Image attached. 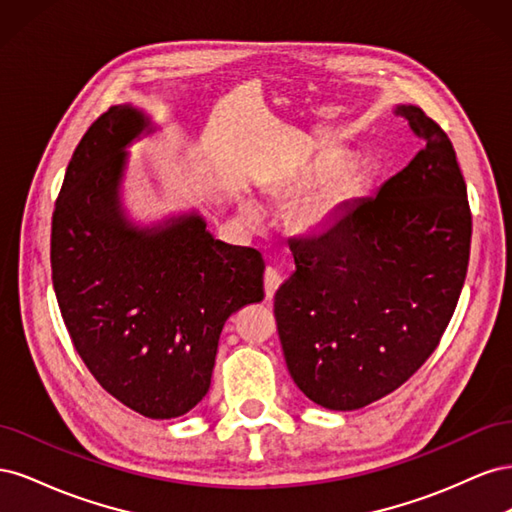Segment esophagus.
I'll return each instance as SVG.
<instances>
[{"label":"esophagus","mask_w":512,"mask_h":512,"mask_svg":"<svg viewBox=\"0 0 512 512\" xmlns=\"http://www.w3.org/2000/svg\"><path fill=\"white\" fill-rule=\"evenodd\" d=\"M280 284H282L280 271L273 269V267H267V271H265V294H267V299H273V294H275L277 288H280Z\"/></svg>","instance_id":"obj_1"}]
</instances>
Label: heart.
<instances>
[{"instance_id": "b5f03b06", "label": "heart", "mask_w": 512, "mask_h": 512, "mask_svg": "<svg viewBox=\"0 0 512 512\" xmlns=\"http://www.w3.org/2000/svg\"><path fill=\"white\" fill-rule=\"evenodd\" d=\"M327 170H329L327 164H318L314 170H307V173L299 179V183L307 185L314 177H320L327 173ZM350 196H352V181H348V179L337 181V183L329 185V188H324L320 194L307 198L305 203L297 211H294V224H297V228H301V230H312V228H320L324 224H329L337 215V211L348 203ZM243 213L250 222L258 220V209L252 203L243 205Z\"/></svg>"}]
</instances>
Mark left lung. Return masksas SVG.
<instances>
[{
  "label": "left lung",
  "mask_w": 512,
  "mask_h": 512,
  "mask_svg": "<svg viewBox=\"0 0 512 512\" xmlns=\"http://www.w3.org/2000/svg\"><path fill=\"white\" fill-rule=\"evenodd\" d=\"M395 113L421 151L318 237L290 239L297 271L275 292L290 376L329 410L399 389L438 348L466 282L472 213L453 143L418 106Z\"/></svg>",
  "instance_id": "obj_1"
}]
</instances>
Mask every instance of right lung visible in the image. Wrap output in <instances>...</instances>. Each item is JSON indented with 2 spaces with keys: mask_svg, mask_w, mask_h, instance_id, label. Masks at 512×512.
Wrapping results in <instances>:
<instances>
[{
  "mask_svg": "<svg viewBox=\"0 0 512 512\" xmlns=\"http://www.w3.org/2000/svg\"><path fill=\"white\" fill-rule=\"evenodd\" d=\"M153 130L132 104L91 123L55 203L51 269L91 376L130 410L175 418L207 395L228 316L265 299V260L213 239L196 211L145 228L123 215L126 147Z\"/></svg>",
  "mask_w": 512,
  "mask_h": 512,
  "instance_id": "right-lung-1",
  "label": "right lung"
}]
</instances>
